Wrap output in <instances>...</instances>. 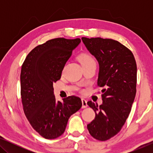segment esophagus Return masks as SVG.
Returning <instances> with one entry per match:
<instances>
[{"mask_svg": "<svg viewBox=\"0 0 153 153\" xmlns=\"http://www.w3.org/2000/svg\"><path fill=\"white\" fill-rule=\"evenodd\" d=\"M81 102H82V108H86L88 106L87 100L83 98V99H81Z\"/></svg>", "mask_w": 153, "mask_h": 153, "instance_id": "34e87169", "label": "esophagus"}]
</instances>
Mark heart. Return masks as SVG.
<instances>
[{"label":"heart","instance_id":"heart-1","mask_svg":"<svg viewBox=\"0 0 153 153\" xmlns=\"http://www.w3.org/2000/svg\"><path fill=\"white\" fill-rule=\"evenodd\" d=\"M79 60H80L81 65H82V66L95 62V60H94L93 58L88 53H81L80 55H79Z\"/></svg>","mask_w":153,"mask_h":153}]
</instances>
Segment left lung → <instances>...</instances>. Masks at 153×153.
<instances>
[{
    "label": "left lung",
    "mask_w": 153,
    "mask_h": 153,
    "mask_svg": "<svg viewBox=\"0 0 153 153\" xmlns=\"http://www.w3.org/2000/svg\"><path fill=\"white\" fill-rule=\"evenodd\" d=\"M81 39L99 62L97 85L103 88L102 104L87 103L95 112L87 128L95 139L106 141L121 130L131 111L137 92V63L130 50L118 41L101 37Z\"/></svg>",
    "instance_id": "obj_1"
}]
</instances>
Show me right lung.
I'll list each match as a JSON object with an SVG mask.
<instances>
[{
  "instance_id": "1",
  "label": "right lung",
  "mask_w": 153,
  "mask_h": 153,
  "mask_svg": "<svg viewBox=\"0 0 153 153\" xmlns=\"http://www.w3.org/2000/svg\"><path fill=\"white\" fill-rule=\"evenodd\" d=\"M79 38L50 39L37 46L26 56L21 71V95L24 114L31 126L47 139L64 133L70 117L80 109L79 97L69 96L56 101L53 83L61 77L65 65Z\"/></svg>"
}]
</instances>
